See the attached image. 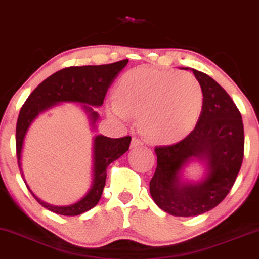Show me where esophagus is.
<instances>
[{"label":"esophagus","instance_id":"1","mask_svg":"<svg viewBox=\"0 0 259 259\" xmlns=\"http://www.w3.org/2000/svg\"><path fill=\"white\" fill-rule=\"evenodd\" d=\"M144 144H142V141L140 140V139H138L137 137H134L132 139V142H131V147L132 148H137L139 147V146H142Z\"/></svg>","mask_w":259,"mask_h":259}]
</instances>
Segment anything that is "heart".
Instances as JSON below:
<instances>
[{"label": "heart", "mask_w": 259, "mask_h": 259, "mask_svg": "<svg viewBox=\"0 0 259 259\" xmlns=\"http://www.w3.org/2000/svg\"><path fill=\"white\" fill-rule=\"evenodd\" d=\"M107 113L120 120L139 117V127L153 142H173L188 134L200 117L203 90L188 72L137 67L126 72L114 90Z\"/></svg>", "instance_id": "b5f03b06"}]
</instances>
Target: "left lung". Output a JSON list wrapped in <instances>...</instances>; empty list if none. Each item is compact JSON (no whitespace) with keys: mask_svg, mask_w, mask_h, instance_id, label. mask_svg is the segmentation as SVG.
Listing matches in <instances>:
<instances>
[{"mask_svg":"<svg viewBox=\"0 0 259 259\" xmlns=\"http://www.w3.org/2000/svg\"><path fill=\"white\" fill-rule=\"evenodd\" d=\"M192 71L203 90L200 118L183 140L155 147L157 166L149 182L157 207L181 217L201 215L220 204L234 186L244 156V128L234 100L208 74ZM194 159L205 163V178L183 182V168Z\"/></svg>","mask_w":259,"mask_h":259,"instance_id":"8db88e82","label":"left lung"}]
</instances>
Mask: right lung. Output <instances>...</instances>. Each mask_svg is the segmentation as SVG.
<instances>
[{
	"label": "right lung",
	"instance_id": "1",
	"mask_svg": "<svg viewBox=\"0 0 259 259\" xmlns=\"http://www.w3.org/2000/svg\"><path fill=\"white\" fill-rule=\"evenodd\" d=\"M127 63H128V59L105 65L65 67L43 80L33 90L22 106L16 125L18 167L30 193L36 198V201L48 210L58 213V215L77 216L96 207L102 197L105 182H106L107 166L128 151L132 138L123 137L113 139L104 137L102 134L93 138V176L89 192L85 194L83 198L73 204L52 205L39 200L31 192L22 171V149H23L24 139L29 127L38 117V114L54 107L55 105L62 103H78L81 104V107L88 114L90 125L92 130H95L99 114L98 112L93 110V107L102 106L108 88L118 77L119 72L127 65Z\"/></svg>",
	"mask_w": 259,
	"mask_h": 259
}]
</instances>
